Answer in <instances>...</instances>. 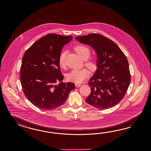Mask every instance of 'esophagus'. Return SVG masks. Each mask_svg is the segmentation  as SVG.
Here are the masks:
<instances>
[{"mask_svg": "<svg viewBox=\"0 0 151 151\" xmlns=\"http://www.w3.org/2000/svg\"><path fill=\"white\" fill-rule=\"evenodd\" d=\"M75 86H76V87H80V86H81V85L79 84V83H75Z\"/></svg>", "mask_w": 151, "mask_h": 151, "instance_id": "esophagus-1", "label": "esophagus"}]
</instances>
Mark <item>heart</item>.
<instances>
[{"mask_svg":"<svg viewBox=\"0 0 151 151\" xmlns=\"http://www.w3.org/2000/svg\"><path fill=\"white\" fill-rule=\"evenodd\" d=\"M75 50L78 55L83 60H86L88 58L90 50L88 47L84 45H78L75 47ZM66 52L63 51L59 58V63L61 67H64L65 65ZM85 65L91 71L96 69L97 63L94 58H91L87 60L85 63ZM89 75V72L87 69H82L80 70H73L70 72L67 75V79L69 81L75 83H81Z\"/></svg>","mask_w":151,"mask_h":151,"instance_id":"obj_1","label":"heart"}]
</instances>
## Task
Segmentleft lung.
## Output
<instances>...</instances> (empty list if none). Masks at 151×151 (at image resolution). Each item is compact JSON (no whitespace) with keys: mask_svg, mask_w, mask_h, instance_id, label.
Segmentation results:
<instances>
[{"mask_svg":"<svg viewBox=\"0 0 151 151\" xmlns=\"http://www.w3.org/2000/svg\"><path fill=\"white\" fill-rule=\"evenodd\" d=\"M80 42L91 46L97 54V69L90 79L91 92L85 100L97 109H108L117 105L131 82L126 56L110 39L99 34L76 37Z\"/></svg>","mask_w":151,"mask_h":151,"instance_id":"8db88e82","label":"left lung"}]
</instances>
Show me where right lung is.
Returning <instances> with one entry per match:
<instances>
[{"label": "right lung", "mask_w": 151, "mask_h": 151, "mask_svg": "<svg viewBox=\"0 0 151 151\" xmlns=\"http://www.w3.org/2000/svg\"><path fill=\"white\" fill-rule=\"evenodd\" d=\"M72 36L49 34L35 42L23 56L20 81L26 97L42 110L55 109L68 99L75 88L73 82H63L59 58ZM60 82L57 86L56 82Z\"/></svg>", "instance_id": "add662e5"}]
</instances>
